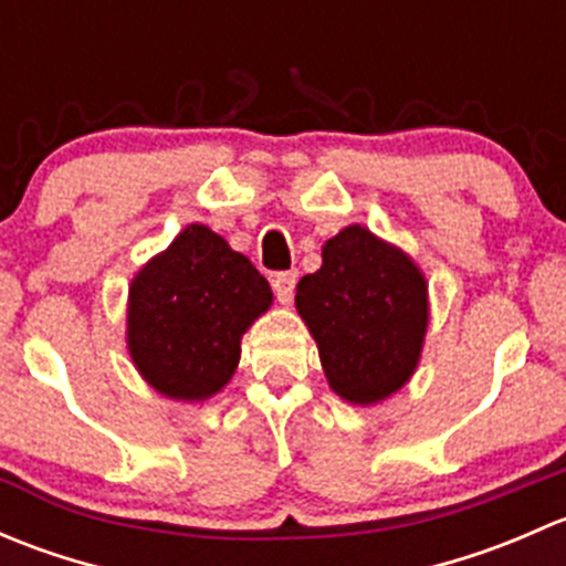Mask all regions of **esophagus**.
<instances>
[{
	"label": "esophagus",
	"mask_w": 566,
	"mask_h": 566,
	"mask_svg": "<svg viewBox=\"0 0 566 566\" xmlns=\"http://www.w3.org/2000/svg\"><path fill=\"white\" fill-rule=\"evenodd\" d=\"M295 279H298V273L295 271H284L273 276V293H276L279 304H290V301H293Z\"/></svg>",
	"instance_id": "obj_1"
}]
</instances>
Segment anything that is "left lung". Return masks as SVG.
Returning a JSON list of instances; mask_svg holds the SVG:
<instances>
[{
  "instance_id": "1",
  "label": "left lung",
  "mask_w": 566,
  "mask_h": 566,
  "mask_svg": "<svg viewBox=\"0 0 566 566\" xmlns=\"http://www.w3.org/2000/svg\"><path fill=\"white\" fill-rule=\"evenodd\" d=\"M295 310L345 402L378 405L413 378L430 325L427 279L408 251L367 227L325 241L319 271L298 282Z\"/></svg>"
}]
</instances>
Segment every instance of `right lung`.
<instances>
[{
	"mask_svg": "<svg viewBox=\"0 0 566 566\" xmlns=\"http://www.w3.org/2000/svg\"><path fill=\"white\" fill-rule=\"evenodd\" d=\"M271 304V284L249 256L210 227L188 224L130 279V361L161 397L205 402L230 384L243 334Z\"/></svg>",
	"mask_w": 566,
	"mask_h": 566,
	"instance_id": "obj_1",
	"label": "right lung"
}]
</instances>
